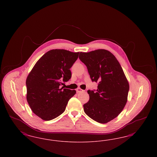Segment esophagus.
Segmentation results:
<instances>
[{"label": "esophagus", "mask_w": 157, "mask_h": 157, "mask_svg": "<svg viewBox=\"0 0 157 157\" xmlns=\"http://www.w3.org/2000/svg\"><path fill=\"white\" fill-rule=\"evenodd\" d=\"M83 91V90L81 89L80 88H77V90H76V92H77V93H80V92H82Z\"/></svg>", "instance_id": "34e87169"}]
</instances>
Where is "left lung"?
Wrapping results in <instances>:
<instances>
[{
  "instance_id": "8db88e82",
  "label": "left lung",
  "mask_w": 157,
  "mask_h": 157,
  "mask_svg": "<svg viewBox=\"0 0 157 157\" xmlns=\"http://www.w3.org/2000/svg\"><path fill=\"white\" fill-rule=\"evenodd\" d=\"M79 59L86 66L97 90H88L89 101L83 105L85 113L99 123L106 124L120 114L127 102L129 83L115 56L105 49L80 52Z\"/></svg>"
}]
</instances>
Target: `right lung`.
<instances>
[{"label": "right lung", "mask_w": 157, "mask_h": 157, "mask_svg": "<svg viewBox=\"0 0 157 157\" xmlns=\"http://www.w3.org/2000/svg\"><path fill=\"white\" fill-rule=\"evenodd\" d=\"M79 53L51 50L37 60L28 76L26 99L32 111L42 120L50 121L59 116L76 94L75 90L61 88V85L71 79L70 68Z\"/></svg>", "instance_id": "obj_1"}]
</instances>
